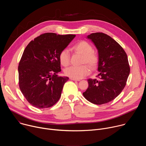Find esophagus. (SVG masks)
<instances>
[{
    "label": "esophagus",
    "mask_w": 146,
    "mask_h": 146,
    "mask_svg": "<svg viewBox=\"0 0 146 146\" xmlns=\"http://www.w3.org/2000/svg\"><path fill=\"white\" fill-rule=\"evenodd\" d=\"M70 79L71 80H73V81H79L80 80L79 79H75V78H70Z\"/></svg>",
    "instance_id": "34e87169"
}]
</instances>
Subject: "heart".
Listing matches in <instances>:
<instances>
[{"instance_id":"heart-1","label":"heart","mask_w":146,"mask_h":146,"mask_svg":"<svg viewBox=\"0 0 146 146\" xmlns=\"http://www.w3.org/2000/svg\"><path fill=\"white\" fill-rule=\"evenodd\" d=\"M73 51L82 56L81 64H87L91 68H94L98 65V55L93 51V47L86 41H80L76 43L72 47ZM60 64L64 66L69 65L70 55L68 50H62L59 55ZM66 76L75 79H81L90 73V69L87 65L81 66H70L64 70Z\"/></svg>"}]
</instances>
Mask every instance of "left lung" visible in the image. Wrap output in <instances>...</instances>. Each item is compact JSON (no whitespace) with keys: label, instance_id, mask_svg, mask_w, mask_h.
<instances>
[{"label":"left lung","instance_id":"left-lung-1","mask_svg":"<svg viewBox=\"0 0 146 146\" xmlns=\"http://www.w3.org/2000/svg\"><path fill=\"white\" fill-rule=\"evenodd\" d=\"M96 47L99 61L97 79H88V87L83 96L95 105L110 102L126 85L130 73L128 57L122 47L109 35L94 33L88 35Z\"/></svg>","mask_w":146,"mask_h":146}]
</instances>
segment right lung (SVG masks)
Masks as SVG:
<instances>
[{"label": "right lung", "instance_id": "obj_1", "mask_svg": "<svg viewBox=\"0 0 146 146\" xmlns=\"http://www.w3.org/2000/svg\"><path fill=\"white\" fill-rule=\"evenodd\" d=\"M75 36L46 33L32 40L26 47L18 68L19 86L33 106L48 108L59 99L69 77L56 74L61 71L59 55Z\"/></svg>", "mask_w": 146, "mask_h": 146}]
</instances>
